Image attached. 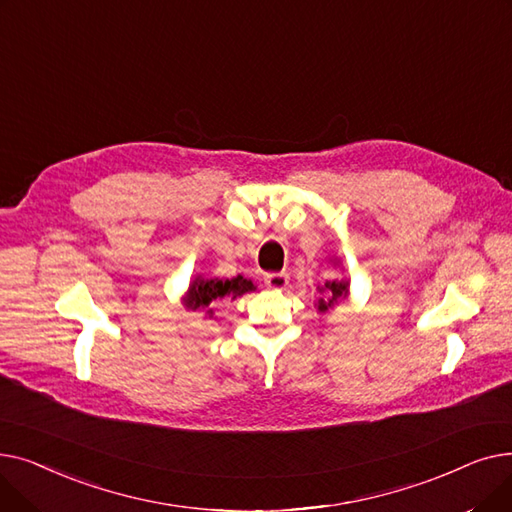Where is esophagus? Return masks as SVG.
I'll list each match as a JSON object with an SVG mask.
<instances>
[{"instance_id":"1","label":"esophagus","mask_w":512,"mask_h":512,"mask_svg":"<svg viewBox=\"0 0 512 512\" xmlns=\"http://www.w3.org/2000/svg\"><path fill=\"white\" fill-rule=\"evenodd\" d=\"M265 286L270 290H284L288 286V274H284V272L267 274L265 276Z\"/></svg>"}]
</instances>
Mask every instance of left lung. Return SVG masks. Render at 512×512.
Wrapping results in <instances>:
<instances>
[{
	"instance_id": "1",
	"label": "left lung",
	"mask_w": 512,
	"mask_h": 512,
	"mask_svg": "<svg viewBox=\"0 0 512 512\" xmlns=\"http://www.w3.org/2000/svg\"><path fill=\"white\" fill-rule=\"evenodd\" d=\"M330 261L334 265H340V259L338 257H330ZM317 292L321 294V297L317 299L315 307L319 313H326L328 309H332L334 305L342 303L348 299V294H351V282H348L346 278H336V280H328L324 286H317Z\"/></svg>"
}]
</instances>
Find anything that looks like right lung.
Returning <instances> with one entry per match:
<instances>
[{"label": "right lung", "instance_id": "add662e5", "mask_svg": "<svg viewBox=\"0 0 512 512\" xmlns=\"http://www.w3.org/2000/svg\"><path fill=\"white\" fill-rule=\"evenodd\" d=\"M257 286L253 280L245 276L234 278H205L195 276L188 284L186 292L182 294V305L188 311H203L207 319H213V305H218L226 299L236 301L238 297L247 292H253Z\"/></svg>", "mask_w": 512, "mask_h": 512}]
</instances>
